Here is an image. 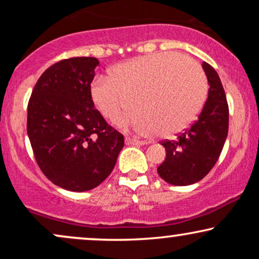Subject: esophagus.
Listing matches in <instances>:
<instances>
[{
  "mask_svg": "<svg viewBox=\"0 0 259 259\" xmlns=\"http://www.w3.org/2000/svg\"><path fill=\"white\" fill-rule=\"evenodd\" d=\"M125 142L126 145H138V146H142L146 142L141 141V140H136V139H132V138H125Z\"/></svg>",
  "mask_w": 259,
  "mask_h": 259,
  "instance_id": "esophagus-1",
  "label": "esophagus"
}]
</instances>
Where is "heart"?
I'll list each match as a JSON object with an SVG mask.
<instances>
[{
	"instance_id": "heart-1",
	"label": "heart",
	"mask_w": 259,
	"mask_h": 259,
	"mask_svg": "<svg viewBox=\"0 0 259 259\" xmlns=\"http://www.w3.org/2000/svg\"><path fill=\"white\" fill-rule=\"evenodd\" d=\"M207 78L201 65L179 53L163 52L117 64L109 76H99L91 99L107 120H121L142 135H173L191 124L207 99Z\"/></svg>"
}]
</instances>
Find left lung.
Here are the masks:
<instances>
[{
  "mask_svg": "<svg viewBox=\"0 0 259 259\" xmlns=\"http://www.w3.org/2000/svg\"><path fill=\"white\" fill-rule=\"evenodd\" d=\"M207 75L208 97L197 120L177 140L163 141L165 159L157 168L159 177L175 186L197 183L209 173L221 156L229 129V107L214 68L202 63Z\"/></svg>",
  "mask_w": 259,
  "mask_h": 259,
  "instance_id": "left-lung-1",
  "label": "left lung"
}]
</instances>
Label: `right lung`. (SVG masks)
I'll return each instance as SVG.
<instances>
[{
    "instance_id": "1",
    "label": "right lung",
    "mask_w": 259,
    "mask_h": 259,
    "mask_svg": "<svg viewBox=\"0 0 259 259\" xmlns=\"http://www.w3.org/2000/svg\"><path fill=\"white\" fill-rule=\"evenodd\" d=\"M94 57L63 59L47 68L28 103L26 130L47 179L69 191L95 189L112 173L124 136L95 109Z\"/></svg>"
}]
</instances>
